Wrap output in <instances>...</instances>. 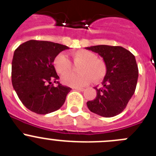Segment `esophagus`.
Returning <instances> with one entry per match:
<instances>
[{
	"label": "esophagus",
	"instance_id": "obj_1",
	"mask_svg": "<svg viewBox=\"0 0 156 156\" xmlns=\"http://www.w3.org/2000/svg\"><path fill=\"white\" fill-rule=\"evenodd\" d=\"M76 90H78V91H85V88H75Z\"/></svg>",
	"mask_w": 156,
	"mask_h": 156
}]
</instances>
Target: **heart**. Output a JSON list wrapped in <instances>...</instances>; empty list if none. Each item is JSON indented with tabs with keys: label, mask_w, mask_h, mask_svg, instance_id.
<instances>
[{
	"label": "heart",
	"mask_w": 156,
	"mask_h": 156,
	"mask_svg": "<svg viewBox=\"0 0 156 156\" xmlns=\"http://www.w3.org/2000/svg\"><path fill=\"white\" fill-rule=\"evenodd\" d=\"M75 63H81L78 68L80 74L68 73L62 78L63 84L68 86L82 87L88 85L91 80L100 81L107 73V65L104 60L98 58L94 52L81 49L72 53ZM55 71L60 75H64L71 68V62L64 53L58 54L54 59Z\"/></svg>",
	"instance_id": "heart-1"
}]
</instances>
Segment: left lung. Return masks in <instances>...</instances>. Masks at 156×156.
Returning <instances> with one entry per match:
<instances>
[{
    "label": "left lung",
    "instance_id": "1",
    "mask_svg": "<svg viewBox=\"0 0 156 156\" xmlns=\"http://www.w3.org/2000/svg\"><path fill=\"white\" fill-rule=\"evenodd\" d=\"M98 53L107 65V73L100 88L95 87L96 98L87 106L93 113L110 118L122 112L129 103L137 85L139 69L135 58L120 46L95 45L85 48Z\"/></svg>",
    "mask_w": 156,
    "mask_h": 156
}]
</instances>
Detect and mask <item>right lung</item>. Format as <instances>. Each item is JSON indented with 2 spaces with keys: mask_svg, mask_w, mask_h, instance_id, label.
Instances as JSON below:
<instances>
[{
  "mask_svg": "<svg viewBox=\"0 0 156 156\" xmlns=\"http://www.w3.org/2000/svg\"><path fill=\"white\" fill-rule=\"evenodd\" d=\"M68 46L45 41L30 40L15 51L11 66V80L19 99L30 111L46 115L60 108L71 88L57 81L59 78L54 59Z\"/></svg>",
  "mask_w": 156,
  "mask_h": 156,
  "instance_id": "1",
  "label": "right lung"
}]
</instances>
